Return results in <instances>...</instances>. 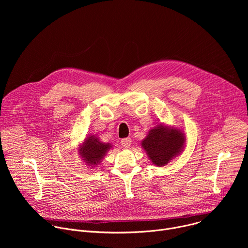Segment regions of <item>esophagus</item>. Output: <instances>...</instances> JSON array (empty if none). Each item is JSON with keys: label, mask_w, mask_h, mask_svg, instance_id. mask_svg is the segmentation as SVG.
I'll use <instances>...</instances> for the list:
<instances>
[{"label": "esophagus", "mask_w": 248, "mask_h": 248, "mask_svg": "<svg viewBox=\"0 0 248 248\" xmlns=\"http://www.w3.org/2000/svg\"><path fill=\"white\" fill-rule=\"evenodd\" d=\"M121 144L124 148H128L131 145V139L130 138H124L121 140Z\"/></svg>", "instance_id": "1"}]
</instances>
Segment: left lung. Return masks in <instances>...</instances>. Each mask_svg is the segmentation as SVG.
I'll use <instances>...</instances> for the list:
<instances>
[{
	"instance_id": "1",
	"label": "left lung",
	"mask_w": 248,
	"mask_h": 248,
	"mask_svg": "<svg viewBox=\"0 0 248 248\" xmlns=\"http://www.w3.org/2000/svg\"><path fill=\"white\" fill-rule=\"evenodd\" d=\"M186 138L182 129L163 124L151 128L141 141L149 160L158 167L166 166L184 150Z\"/></svg>"
}]
</instances>
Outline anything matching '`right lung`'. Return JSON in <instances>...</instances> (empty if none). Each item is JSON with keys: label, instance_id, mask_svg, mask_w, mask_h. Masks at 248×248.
<instances>
[{"label": "right lung", "instance_id": "obj_1", "mask_svg": "<svg viewBox=\"0 0 248 248\" xmlns=\"http://www.w3.org/2000/svg\"><path fill=\"white\" fill-rule=\"evenodd\" d=\"M111 148L110 143H104L96 134H90L79 145L78 154L88 167L93 168L102 162L104 156Z\"/></svg>", "mask_w": 248, "mask_h": 248}]
</instances>
